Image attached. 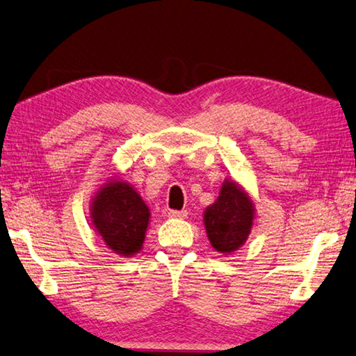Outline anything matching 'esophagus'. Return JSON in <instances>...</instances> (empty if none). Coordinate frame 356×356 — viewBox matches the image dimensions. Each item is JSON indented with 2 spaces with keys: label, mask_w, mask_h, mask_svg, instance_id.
Masks as SVG:
<instances>
[{
  "label": "esophagus",
  "mask_w": 356,
  "mask_h": 356,
  "mask_svg": "<svg viewBox=\"0 0 356 356\" xmlns=\"http://www.w3.org/2000/svg\"><path fill=\"white\" fill-rule=\"evenodd\" d=\"M168 217L170 219H184V217H188V211H168Z\"/></svg>",
  "instance_id": "1"
}]
</instances>
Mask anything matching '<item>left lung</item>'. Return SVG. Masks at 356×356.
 Returning <instances> with one entry per match:
<instances>
[{"label":"left lung","mask_w":356,"mask_h":356,"mask_svg":"<svg viewBox=\"0 0 356 356\" xmlns=\"http://www.w3.org/2000/svg\"><path fill=\"white\" fill-rule=\"evenodd\" d=\"M254 217L257 209L248 192L234 179L225 178L217 200L203 213L211 245L223 254L239 250L252 233Z\"/></svg>","instance_id":"obj_1"}]
</instances>
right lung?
<instances>
[{
    "mask_svg": "<svg viewBox=\"0 0 356 356\" xmlns=\"http://www.w3.org/2000/svg\"><path fill=\"white\" fill-rule=\"evenodd\" d=\"M149 208L123 179L104 183L90 202V225L112 252L131 258L142 250L149 225Z\"/></svg>",
    "mask_w": 356,
    "mask_h": 356,
    "instance_id": "right-lung-1",
    "label": "right lung"
}]
</instances>
